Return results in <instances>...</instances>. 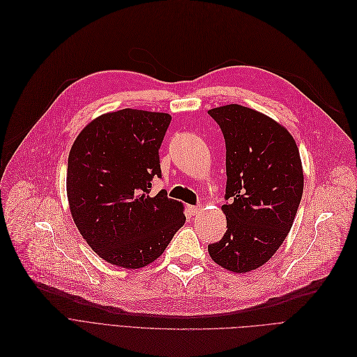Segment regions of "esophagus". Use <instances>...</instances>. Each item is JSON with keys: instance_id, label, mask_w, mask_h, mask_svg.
Returning <instances> with one entry per match:
<instances>
[{"instance_id": "obj_1", "label": "esophagus", "mask_w": 357, "mask_h": 357, "mask_svg": "<svg viewBox=\"0 0 357 357\" xmlns=\"http://www.w3.org/2000/svg\"><path fill=\"white\" fill-rule=\"evenodd\" d=\"M189 211H190L192 215H196V213H199L202 211V206H189Z\"/></svg>"}]
</instances>
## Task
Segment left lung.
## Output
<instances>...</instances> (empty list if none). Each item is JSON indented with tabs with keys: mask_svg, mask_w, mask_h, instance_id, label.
<instances>
[{
	"mask_svg": "<svg viewBox=\"0 0 357 357\" xmlns=\"http://www.w3.org/2000/svg\"><path fill=\"white\" fill-rule=\"evenodd\" d=\"M227 146V232L208 245L212 260L247 273L268 261L295 220L303 172L292 135L273 119L228 105L208 112Z\"/></svg>",
	"mask_w": 357,
	"mask_h": 357,
	"instance_id": "left-lung-1",
	"label": "left lung"
}]
</instances>
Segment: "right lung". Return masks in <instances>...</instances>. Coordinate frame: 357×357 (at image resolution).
<instances>
[{"label":"right lung","mask_w":357,"mask_h":357,"mask_svg":"<svg viewBox=\"0 0 357 357\" xmlns=\"http://www.w3.org/2000/svg\"><path fill=\"white\" fill-rule=\"evenodd\" d=\"M172 116L123 109L101 114L68 157L66 195L82 238L110 264L141 268L157 260L184 225L180 202L161 190L158 149Z\"/></svg>","instance_id":"1"}]
</instances>
